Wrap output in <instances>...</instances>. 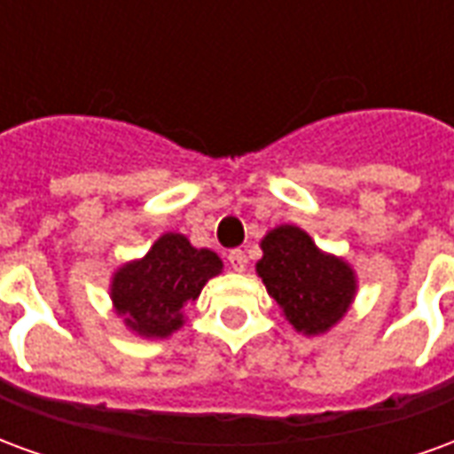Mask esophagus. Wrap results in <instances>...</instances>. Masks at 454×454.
I'll list each match as a JSON object with an SVG mask.
<instances>
[{
	"label": "esophagus",
	"mask_w": 454,
	"mask_h": 454,
	"mask_svg": "<svg viewBox=\"0 0 454 454\" xmlns=\"http://www.w3.org/2000/svg\"><path fill=\"white\" fill-rule=\"evenodd\" d=\"M228 262H231V267H233L236 272H243L247 265L246 253H243V250H231V253H228Z\"/></svg>",
	"instance_id": "34e87169"
}]
</instances>
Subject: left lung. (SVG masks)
I'll list each match as a JSON object with an SVG mask.
<instances>
[{
	"label": "left lung",
	"instance_id": "8db88e82",
	"mask_svg": "<svg viewBox=\"0 0 454 454\" xmlns=\"http://www.w3.org/2000/svg\"><path fill=\"white\" fill-rule=\"evenodd\" d=\"M260 247L257 275L286 321L306 335L333 328L348 311L357 286L350 265L321 253L309 233L296 226L270 231Z\"/></svg>",
	"mask_w": 454,
	"mask_h": 454
}]
</instances>
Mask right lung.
Returning a JSON list of instances; mask_svg holds the SVG:
<instances>
[{
	"instance_id": "add662e5",
	"label": "right lung",
	"mask_w": 454,
	"mask_h": 454,
	"mask_svg": "<svg viewBox=\"0 0 454 454\" xmlns=\"http://www.w3.org/2000/svg\"><path fill=\"white\" fill-rule=\"evenodd\" d=\"M221 257L197 247L179 233H165L148 255L123 265L114 275L112 301L130 331L145 338H168L184 324L182 311L197 301L211 277L221 272Z\"/></svg>"
}]
</instances>
